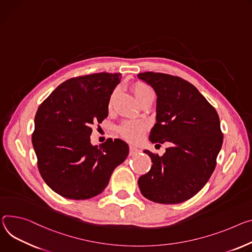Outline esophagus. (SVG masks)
I'll list each match as a JSON object with an SVG mask.
<instances>
[{"instance_id":"esophagus-1","label":"esophagus","mask_w":252,"mask_h":252,"mask_svg":"<svg viewBox=\"0 0 252 252\" xmlns=\"http://www.w3.org/2000/svg\"><path fill=\"white\" fill-rule=\"evenodd\" d=\"M139 152H140V150H139L138 148H136V147H134V146H132V145L129 146V155H130V156L138 154Z\"/></svg>"}]
</instances>
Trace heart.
Returning <instances> with one entry per match:
<instances>
[{
  "label": "heart",
  "instance_id": "b5f03b06",
  "mask_svg": "<svg viewBox=\"0 0 252 252\" xmlns=\"http://www.w3.org/2000/svg\"><path fill=\"white\" fill-rule=\"evenodd\" d=\"M150 93H153L152 88L145 83H140L138 85H135L133 88V94L138 99L142 98L143 96H145ZM116 94H117V91H114L110 97V101L114 96H116ZM146 127L147 126L143 122L126 121L119 126V132L121 133L123 138H125L129 142H138L142 139V136L146 130Z\"/></svg>",
  "mask_w": 252,
  "mask_h": 252
}]
</instances>
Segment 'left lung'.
Segmentation results:
<instances>
[{
  "instance_id": "obj_1",
  "label": "left lung",
  "mask_w": 252,
  "mask_h": 252,
  "mask_svg": "<svg viewBox=\"0 0 252 252\" xmlns=\"http://www.w3.org/2000/svg\"><path fill=\"white\" fill-rule=\"evenodd\" d=\"M138 78L157 94L153 144L169 142L163 156L145 150L152 159L151 170L140 177L142 194L162 204H177L196 195L216 167L223 143L216 109L190 82L164 73L144 72Z\"/></svg>"
}]
</instances>
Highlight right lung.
Here are the masks:
<instances>
[{
	"label": "right lung",
	"mask_w": 252,
	"mask_h": 252,
	"mask_svg": "<svg viewBox=\"0 0 252 252\" xmlns=\"http://www.w3.org/2000/svg\"><path fill=\"white\" fill-rule=\"evenodd\" d=\"M121 73H94L61 83L39 106L32 144L45 183L67 199L84 200L100 194L110 176L128 155V146L108 139L93 146L94 123L108 114Z\"/></svg>",
	"instance_id": "right-lung-1"
}]
</instances>
